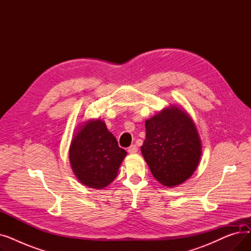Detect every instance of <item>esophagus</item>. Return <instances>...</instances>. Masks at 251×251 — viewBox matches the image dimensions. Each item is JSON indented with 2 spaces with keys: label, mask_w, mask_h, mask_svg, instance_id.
<instances>
[{
  "label": "esophagus",
  "mask_w": 251,
  "mask_h": 251,
  "mask_svg": "<svg viewBox=\"0 0 251 251\" xmlns=\"http://www.w3.org/2000/svg\"><path fill=\"white\" fill-rule=\"evenodd\" d=\"M137 151H138V148L135 146V144H132V146L129 147V149H128L129 153H136Z\"/></svg>",
  "instance_id": "obj_1"
}]
</instances>
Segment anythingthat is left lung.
Returning <instances> with one entry per match:
<instances>
[{
  "mask_svg": "<svg viewBox=\"0 0 251 251\" xmlns=\"http://www.w3.org/2000/svg\"><path fill=\"white\" fill-rule=\"evenodd\" d=\"M142 155L153 177L173 187L186 181L199 166L201 142L192 119L176 105L146 121Z\"/></svg>",
  "mask_w": 251,
  "mask_h": 251,
  "instance_id": "obj_1",
  "label": "left lung"
}]
</instances>
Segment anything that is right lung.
I'll return each instance as SVG.
<instances>
[{"label": "right lung", "mask_w": 251, "mask_h": 251, "mask_svg": "<svg viewBox=\"0 0 251 251\" xmlns=\"http://www.w3.org/2000/svg\"><path fill=\"white\" fill-rule=\"evenodd\" d=\"M126 154L100 119L79 127L69 149V160L76 178L85 186L97 189H102L114 181Z\"/></svg>", "instance_id": "add662e5"}]
</instances>
